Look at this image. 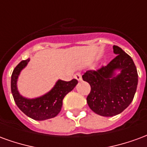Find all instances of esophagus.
<instances>
[{
	"mask_svg": "<svg viewBox=\"0 0 147 147\" xmlns=\"http://www.w3.org/2000/svg\"><path fill=\"white\" fill-rule=\"evenodd\" d=\"M74 77H75V79H76L78 81H81V80H82V76H81V73H80V72H77V73L75 74Z\"/></svg>",
	"mask_w": 147,
	"mask_h": 147,
	"instance_id": "1",
	"label": "esophagus"
}]
</instances>
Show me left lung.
Wrapping results in <instances>:
<instances>
[{
  "instance_id": "obj_1",
  "label": "left lung",
  "mask_w": 147,
  "mask_h": 147,
  "mask_svg": "<svg viewBox=\"0 0 147 147\" xmlns=\"http://www.w3.org/2000/svg\"><path fill=\"white\" fill-rule=\"evenodd\" d=\"M113 48L117 55L113 60L98 70L86 71L82 76L91 88L87 104L102 117H113L127 108L138 85L137 69L131 57L119 46ZM117 70L121 71L116 75Z\"/></svg>"
}]
</instances>
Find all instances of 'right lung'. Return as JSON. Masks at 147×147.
<instances>
[{"instance_id": "add662e5", "label": "right lung", "mask_w": 147, "mask_h": 147, "mask_svg": "<svg viewBox=\"0 0 147 147\" xmlns=\"http://www.w3.org/2000/svg\"><path fill=\"white\" fill-rule=\"evenodd\" d=\"M30 59L22 61L15 67L11 78V90L13 98L19 109L27 117L35 120H45L53 118L61 110L63 99L76 86L78 81L73 79L66 82L59 80L53 88L44 95L29 99L20 94L17 90V80L22 69L27 66Z\"/></svg>"}]
</instances>
